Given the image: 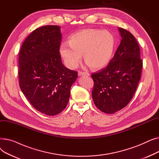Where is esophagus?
Instances as JSON below:
<instances>
[{"label": "esophagus", "instance_id": "34e87169", "mask_svg": "<svg viewBox=\"0 0 159 159\" xmlns=\"http://www.w3.org/2000/svg\"><path fill=\"white\" fill-rule=\"evenodd\" d=\"M78 75H79V76H83V75H86V76H89V73H87V72H83V71H79L78 72Z\"/></svg>", "mask_w": 159, "mask_h": 159}]
</instances>
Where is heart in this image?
<instances>
[{"label": "heart", "instance_id": "1", "mask_svg": "<svg viewBox=\"0 0 159 159\" xmlns=\"http://www.w3.org/2000/svg\"><path fill=\"white\" fill-rule=\"evenodd\" d=\"M114 44V37L108 31L85 29L72 35L69 45L62 44L60 52L66 65L70 69L76 68L83 55L84 62L90 68L98 70L110 62Z\"/></svg>", "mask_w": 159, "mask_h": 159}]
</instances>
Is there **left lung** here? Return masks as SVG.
<instances>
[{
  "label": "left lung",
  "mask_w": 159,
  "mask_h": 159,
  "mask_svg": "<svg viewBox=\"0 0 159 159\" xmlns=\"http://www.w3.org/2000/svg\"><path fill=\"white\" fill-rule=\"evenodd\" d=\"M122 40L106 68L91 75L93 101L98 110L112 114L132 99L141 77L143 60L139 44L128 30L119 28Z\"/></svg>",
  "instance_id": "1"
}]
</instances>
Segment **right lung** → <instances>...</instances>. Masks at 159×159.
Returning <instances> with one entry per match:
<instances>
[{"label":"right lung","instance_id":"right-lung-1","mask_svg":"<svg viewBox=\"0 0 159 159\" xmlns=\"http://www.w3.org/2000/svg\"><path fill=\"white\" fill-rule=\"evenodd\" d=\"M58 26H44L22 44L19 56V86L33 107L47 115H56L68 104L76 71L63 65L60 54L62 35Z\"/></svg>","mask_w":159,"mask_h":159}]
</instances>
